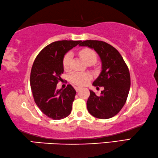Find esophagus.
Returning <instances> with one entry per match:
<instances>
[{
	"label": "esophagus",
	"mask_w": 158,
	"mask_h": 158,
	"mask_svg": "<svg viewBox=\"0 0 158 158\" xmlns=\"http://www.w3.org/2000/svg\"><path fill=\"white\" fill-rule=\"evenodd\" d=\"M74 89H75V90H76V91H77V92L79 91L81 89V88H80V87H78V86H75V87H74Z\"/></svg>",
	"instance_id": "esophagus-1"
}]
</instances>
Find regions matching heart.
I'll return each instance as SVG.
<instances>
[{"label":"heart","mask_w":158,"mask_h":158,"mask_svg":"<svg viewBox=\"0 0 158 158\" xmlns=\"http://www.w3.org/2000/svg\"><path fill=\"white\" fill-rule=\"evenodd\" d=\"M79 56L81 59L87 63L89 62H96L97 59V56L96 52L90 48H84L79 51ZM72 53L71 52H67L63 57L62 60V65L65 69L69 68L70 62L72 60ZM91 79V74L86 72H72L69 75V80L72 84L77 86H85L88 82Z\"/></svg>","instance_id":"b5f03b06"}]
</instances>
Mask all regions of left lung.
Here are the masks:
<instances>
[{"label":"left lung","mask_w":158,"mask_h":158,"mask_svg":"<svg viewBox=\"0 0 158 158\" xmlns=\"http://www.w3.org/2000/svg\"><path fill=\"white\" fill-rule=\"evenodd\" d=\"M95 50L101 60L102 71L93 83L103 86L100 96L90 90L87 109L98 119H109L121 110L127 101L131 85L128 67L116 48L102 41L86 40L79 44Z\"/></svg>","instance_id":"8db88e82"}]
</instances>
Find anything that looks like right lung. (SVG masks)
Segmentation results:
<instances>
[{"label":"right lung","instance_id":"add662e5","mask_svg":"<svg viewBox=\"0 0 158 158\" xmlns=\"http://www.w3.org/2000/svg\"><path fill=\"white\" fill-rule=\"evenodd\" d=\"M81 42H52L39 52L32 65L30 85L34 101L41 112L52 119H63L71 113L76 91L70 84L63 90L56 87L64 72V55Z\"/></svg>","mask_w":158,"mask_h":158}]
</instances>
